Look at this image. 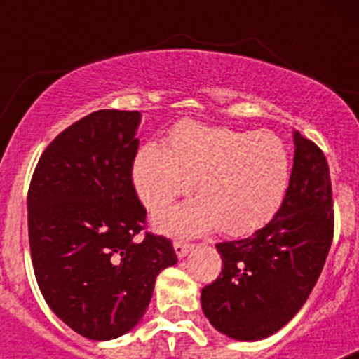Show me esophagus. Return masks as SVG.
<instances>
[{
  "label": "esophagus",
  "instance_id": "1",
  "mask_svg": "<svg viewBox=\"0 0 359 359\" xmlns=\"http://www.w3.org/2000/svg\"><path fill=\"white\" fill-rule=\"evenodd\" d=\"M194 248V244L185 243V241H174V250H176V255L180 259H183L185 255H189L190 250Z\"/></svg>",
  "mask_w": 359,
  "mask_h": 359
}]
</instances>
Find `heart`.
Masks as SVG:
<instances>
[{
	"instance_id": "heart-1",
	"label": "heart",
	"mask_w": 359,
	"mask_h": 359,
	"mask_svg": "<svg viewBox=\"0 0 359 359\" xmlns=\"http://www.w3.org/2000/svg\"><path fill=\"white\" fill-rule=\"evenodd\" d=\"M169 147L147 144L133 163L136 194L152 212L163 210L196 182L199 199L156 214V226L177 236L219 230L248 236L280 210L291 183L286 142L271 131L182 122Z\"/></svg>"
}]
</instances>
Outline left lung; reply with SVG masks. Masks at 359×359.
Wrapping results in <instances>:
<instances>
[{
    "instance_id": "8db88e82",
    "label": "left lung",
    "mask_w": 359,
    "mask_h": 359,
    "mask_svg": "<svg viewBox=\"0 0 359 359\" xmlns=\"http://www.w3.org/2000/svg\"><path fill=\"white\" fill-rule=\"evenodd\" d=\"M334 233L332 185L322 149L294 131L291 183L280 210L252 237L217 243L223 269L201 290L217 331L252 341L297 315L322 273Z\"/></svg>"
}]
</instances>
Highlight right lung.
<instances>
[{"label": "right lung", "mask_w": 359, "mask_h": 359, "mask_svg": "<svg viewBox=\"0 0 359 359\" xmlns=\"http://www.w3.org/2000/svg\"><path fill=\"white\" fill-rule=\"evenodd\" d=\"M138 111L100 109L43 151L28 189V239L50 309L90 340H113L140 322L172 241L147 228L133 185Z\"/></svg>", "instance_id": "add662e5"}]
</instances>
